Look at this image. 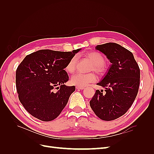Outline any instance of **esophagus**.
I'll use <instances>...</instances> for the list:
<instances>
[{"label": "esophagus", "instance_id": "esophagus-1", "mask_svg": "<svg viewBox=\"0 0 154 154\" xmlns=\"http://www.w3.org/2000/svg\"><path fill=\"white\" fill-rule=\"evenodd\" d=\"M76 88L77 89H80V90H83L84 89V87H80V86H76Z\"/></svg>", "mask_w": 154, "mask_h": 154}]
</instances>
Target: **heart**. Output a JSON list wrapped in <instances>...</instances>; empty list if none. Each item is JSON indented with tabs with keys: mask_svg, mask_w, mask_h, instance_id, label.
I'll return each instance as SVG.
<instances>
[{
	"mask_svg": "<svg viewBox=\"0 0 154 154\" xmlns=\"http://www.w3.org/2000/svg\"><path fill=\"white\" fill-rule=\"evenodd\" d=\"M85 57L89 59L93 63L91 71H95L99 75H103L106 72V66L105 64V58L101 53L97 51H91L85 54ZM77 64V57L74 56L66 65V70L69 73H73L75 71ZM97 80V76L94 73L88 74L76 73L71 78V82L77 86H86L91 83L95 82Z\"/></svg>",
	"mask_w": 154,
	"mask_h": 154,
	"instance_id": "1",
	"label": "heart"
}]
</instances>
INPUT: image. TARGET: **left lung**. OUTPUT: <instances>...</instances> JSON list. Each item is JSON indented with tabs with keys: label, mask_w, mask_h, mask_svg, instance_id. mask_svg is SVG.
<instances>
[{
	"label": "left lung",
	"mask_w": 154,
	"mask_h": 154,
	"mask_svg": "<svg viewBox=\"0 0 154 154\" xmlns=\"http://www.w3.org/2000/svg\"><path fill=\"white\" fill-rule=\"evenodd\" d=\"M96 49L106 55L111 66L97 85L105 88L97 90L90 101L95 114L102 120L112 121L124 115L137 96L140 83V69L133 54L118 44L97 45Z\"/></svg>",
	"instance_id": "obj_1"
}]
</instances>
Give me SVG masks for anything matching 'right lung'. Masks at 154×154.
Masks as SVG:
<instances>
[{"label": "right lung", "instance_id": "right-lung-1", "mask_svg": "<svg viewBox=\"0 0 154 154\" xmlns=\"http://www.w3.org/2000/svg\"><path fill=\"white\" fill-rule=\"evenodd\" d=\"M80 49L72 52L42 49L27 55L16 71L18 99L33 117L43 122L57 118L75 91L66 86V65Z\"/></svg>", "mask_w": 154, "mask_h": 154}]
</instances>
